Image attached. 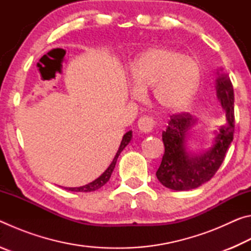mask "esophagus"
<instances>
[{
  "instance_id": "esophagus-1",
  "label": "esophagus",
  "mask_w": 251,
  "mask_h": 251,
  "mask_svg": "<svg viewBox=\"0 0 251 251\" xmlns=\"http://www.w3.org/2000/svg\"><path fill=\"white\" fill-rule=\"evenodd\" d=\"M156 127V122L154 118L148 115H143L138 120V128L143 133H150Z\"/></svg>"
}]
</instances>
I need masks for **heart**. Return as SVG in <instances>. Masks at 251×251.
<instances>
[{
	"mask_svg": "<svg viewBox=\"0 0 251 251\" xmlns=\"http://www.w3.org/2000/svg\"><path fill=\"white\" fill-rule=\"evenodd\" d=\"M130 76L136 86L131 91L133 96L139 97L142 90L151 88L160 108L178 112L194 99L201 84V70L196 59L176 50L151 48L131 63Z\"/></svg>",
	"mask_w": 251,
	"mask_h": 251,
	"instance_id": "1",
	"label": "heart"
}]
</instances>
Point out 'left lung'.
Masks as SVG:
<instances>
[{
	"mask_svg": "<svg viewBox=\"0 0 251 251\" xmlns=\"http://www.w3.org/2000/svg\"><path fill=\"white\" fill-rule=\"evenodd\" d=\"M216 90L220 104L226 110L227 125L219 128L210 151L201 156L186 151L187 131L196 123L189 113L174 114L166 130L163 131L165 152L156 176L169 189L181 192L197 188L210 180L223 164L235 131L233 88L228 76H219Z\"/></svg>",
	"mask_w": 251,
	"mask_h": 251,
	"instance_id": "obj_1",
	"label": "left lung"
}]
</instances>
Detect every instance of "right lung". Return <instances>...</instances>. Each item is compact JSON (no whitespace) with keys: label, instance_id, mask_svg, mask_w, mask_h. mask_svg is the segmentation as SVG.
<instances>
[{"label":"right lung","instance_id":"obj_1","mask_svg":"<svg viewBox=\"0 0 251 251\" xmlns=\"http://www.w3.org/2000/svg\"><path fill=\"white\" fill-rule=\"evenodd\" d=\"M131 139V131H127V133L123 136V139L121 142V146L120 148H118V151L116 152L115 157H114V159L112 163H110V165L108 166V168L106 169V171L101 174V175L97 178V179H95L94 181L90 182V184L85 185V186H82V187H75V188H69L67 190H71V192H83V193H88V192H94V190H97L99 188H100L101 186H104L106 182H107L109 180L110 176H112V173L114 171V168H115V165H116V161H117V158L118 156H120V154L122 152V151L124 150V148L128 145V143L130 142Z\"/></svg>","mask_w":251,"mask_h":251}]
</instances>
